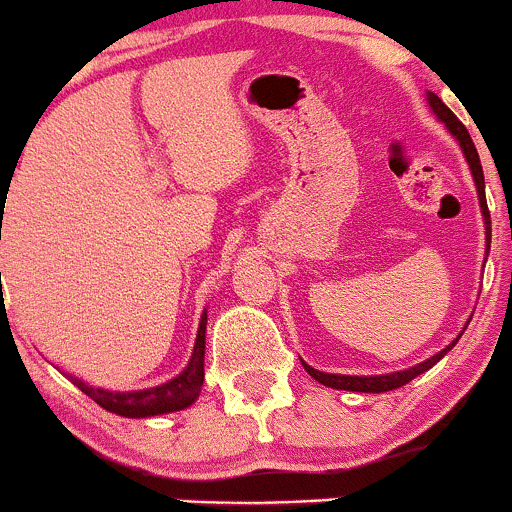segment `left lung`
Masks as SVG:
<instances>
[{"mask_svg":"<svg viewBox=\"0 0 512 512\" xmlns=\"http://www.w3.org/2000/svg\"><path fill=\"white\" fill-rule=\"evenodd\" d=\"M427 100H430V107L434 109V114H437L439 119H442L444 124H447V129L452 131L456 136V141H459V146L464 148V156L466 161H469L471 166V173H474V180H476V188H478V200H481V212H483V219H486V239H488V251H491V212H488V205H486V183H483V168H481V158H478V151L474 146V141H471L469 131H466V126L456 119V114L452 109L447 107L442 100H439L437 95H427ZM459 342V337L454 339L452 344L447 346L444 351H439V354H434L432 359L422 361V364L408 368V371H398V373H386V376H337V373H322L317 371V368L305 366V371L310 373L312 378H315L317 383H322V386L327 388H337V390H356V393H386V390H395L400 386H405V383H410L412 378L420 376V373H425L427 368H432L437 364L439 359H442L444 354H447L452 346Z\"/></svg>","mask_w":512,"mask_h":512,"instance_id":"8db88e82","label":"left lung"}]
</instances>
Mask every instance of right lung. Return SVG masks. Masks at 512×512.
<instances>
[{
	"label": "right lung",
	"instance_id": "add662e5",
	"mask_svg": "<svg viewBox=\"0 0 512 512\" xmlns=\"http://www.w3.org/2000/svg\"><path fill=\"white\" fill-rule=\"evenodd\" d=\"M205 324L207 312L200 320L195 351H192L188 368H185L178 378L163 383V386L136 390V393H109V390L87 386L80 378H70V381H73L82 393L90 395L97 405H102L104 410L117 412V415L122 417H151L161 415V412H175L188 408V405L195 403V398L200 395L202 381H205Z\"/></svg>",
	"mask_w": 512,
	"mask_h": 512
}]
</instances>
